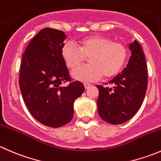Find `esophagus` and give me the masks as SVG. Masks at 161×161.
Wrapping results in <instances>:
<instances>
[{
  "label": "esophagus",
  "instance_id": "34e87169",
  "mask_svg": "<svg viewBox=\"0 0 161 161\" xmlns=\"http://www.w3.org/2000/svg\"><path fill=\"white\" fill-rule=\"evenodd\" d=\"M84 86H85L86 89H89L91 86V85L89 83H84Z\"/></svg>",
  "mask_w": 161,
  "mask_h": 161
}]
</instances>
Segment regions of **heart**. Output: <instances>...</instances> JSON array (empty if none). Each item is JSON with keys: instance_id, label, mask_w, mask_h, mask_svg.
<instances>
[{"instance_id": "1", "label": "heart", "mask_w": 161, "mask_h": 161, "mask_svg": "<svg viewBox=\"0 0 161 161\" xmlns=\"http://www.w3.org/2000/svg\"><path fill=\"white\" fill-rule=\"evenodd\" d=\"M61 55L69 69H74L89 58L90 64L75 69L71 75L82 82H94L102 76L110 79L118 75L125 65L128 50L123 43L109 37L91 36L79 40V47L71 42L64 43Z\"/></svg>"}]
</instances>
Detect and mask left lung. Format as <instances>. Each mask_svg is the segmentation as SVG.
<instances>
[{"label":"left lung","instance_id":"1","mask_svg":"<svg viewBox=\"0 0 161 161\" xmlns=\"http://www.w3.org/2000/svg\"><path fill=\"white\" fill-rule=\"evenodd\" d=\"M129 50L131 56L126 68L109 82L113 88L97 86L99 115L112 125L122 124L132 118L147 92V66L143 50L136 40L129 44Z\"/></svg>","mask_w":161,"mask_h":161}]
</instances>
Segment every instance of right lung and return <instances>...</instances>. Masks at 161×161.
Here are the masks:
<instances>
[{"label": "right lung", "mask_w": 161, "mask_h": 161, "mask_svg": "<svg viewBox=\"0 0 161 161\" xmlns=\"http://www.w3.org/2000/svg\"><path fill=\"white\" fill-rule=\"evenodd\" d=\"M66 36L62 31L43 29L32 38L22 55L19 87L34 118L43 125L59 128L70 122L74 102L85 90L71 81L61 55ZM70 81L67 87L62 84Z\"/></svg>", "instance_id": "1"}]
</instances>
